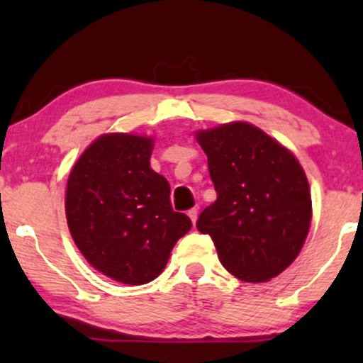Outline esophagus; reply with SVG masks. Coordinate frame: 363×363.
<instances>
[{
    "mask_svg": "<svg viewBox=\"0 0 363 363\" xmlns=\"http://www.w3.org/2000/svg\"><path fill=\"white\" fill-rule=\"evenodd\" d=\"M187 215H189L191 222H193V225H194L196 220H198V208H191V210L187 211Z\"/></svg>",
    "mask_w": 363,
    "mask_h": 363,
    "instance_id": "obj_1",
    "label": "esophagus"
}]
</instances>
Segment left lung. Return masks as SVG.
Listing matches in <instances>:
<instances>
[{
  "label": "left lung",
  "instance_id": "8db88e82",
  "mask_svg": "<svg viewBox=\"0 0 363 363\" xmlns=\"http://www.w3.org/2000/svg\"><path fill=\"white\" fill-rule=\"evenodd\" d=\"M216 201L196 227L213 240L228 273L249 283L278 277L301 252L311 227L306 172L290 150L247 123L196 133Z\"/></svg>",
  "mask_w": 363,
  "mask_h": 363
}]
</instances>
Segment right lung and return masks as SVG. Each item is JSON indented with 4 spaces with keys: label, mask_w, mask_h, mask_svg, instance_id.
<instances>
[{
    "label": "right lung",
    "mask_w": 363,
    "mask_h": 363,
    "mask_svg": "<svg viewBox=\"0 0 363 363\" xmlns=\"http://www.w3.org/2000/svg\"><path fill=\"white\" fill-rule=\"evenodd\" d=\"M153 140L109 133L90 145L66 186L69 232L95 269L128 285L164 272L191 220L174 211L167 179L150 167Z\"/></svg>",
    "instance_id": "1"
}]
</instances>
